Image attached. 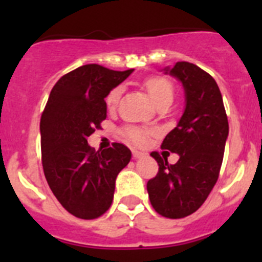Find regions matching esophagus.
Listing matches in <instances>:
<instances>
[{"label": "esophagus", "mask_w": 262, "mask_h": 262, "mask_svg": "<svg viewBox=\"0 0 262 262\" xmlns=\"http://www.w3.org/2000/svg\"><path fill=\"white\" fill-rule=\"evenodd\" d=\"M133 156H134V159H143V157L145 156L144 154H143V152H140V151H136V149H134L133 151Z\"/></svg>", "instance_id": "1"}]
</instances>
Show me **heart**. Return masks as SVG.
Wrapping results in <instances>:
<instances>
[{
    "instance_id": "b5f03b06",
    "label": "heart",
    "mask_w": 262,
    "mask_h": 262,
    "mask_svg": "<svg viewBox=\"0 0 262 262\" xmlns=\"http://www.w3.org/2000/svg\"><path fill=\"white\" fill-rule=\"evenodd\" d=\"M144 88L147 89L148 94L151 97V99L155 102V105H159L165 101H170L173 99V85L172 82L165 77H151L148 78L144 82ZM122 94V88L117 86L111 90L110 93L106 97V105L108 108H114L117 106L118 101ZM124 135L128 140H131L135 144H142L145 140V133L142 129L135 128V127H128L124 129Z\"/></svg>"
}]
</instances>
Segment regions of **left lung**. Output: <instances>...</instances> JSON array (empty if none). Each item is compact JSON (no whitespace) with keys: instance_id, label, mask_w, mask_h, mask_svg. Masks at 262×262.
<instances>
[{"instance_id":"left-lung-1","label":"left lung","mask_w":262,"mask_h":262,"mask_svg":"<svg viewBox=\"0 0 262 262\" xmlns=\"http://www.w3.org/2000/svg\"><path fill=\"white\" fill-rule=\"evenodd\" d=\"M177 78L185 93V108L161 148L180 156L174 165L157 152L151 156L159 173L147 184L151 205L160 215L180 219L200 209L216 184L228 138V120L214 78L191 62L178 61L163 69Z\"/></svg>"}]
</instances>
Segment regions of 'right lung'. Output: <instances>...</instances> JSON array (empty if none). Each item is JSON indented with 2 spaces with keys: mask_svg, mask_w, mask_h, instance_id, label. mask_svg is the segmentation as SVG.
<instances>
[{
  "mask_svg": "<svg viewBox=\"0 0 262 262\" xmlns=\"http://www.w3.org/2000/svg\"><path fill=\"white\" fill-rule=\"evenodd\" d=\"M133 72L98 64L80 67L55 84L41 114L46 180L62 207L81 219H96L107 211L118 173L131 160L126 145L114 143L94 151L88 138L106 119L107 94Z\"/></svg>",
  "mask_w": 262,
  "mask_h": 262,
  "instance_id": "obj_1",
  "label": "right lung"
}]
</instances>
